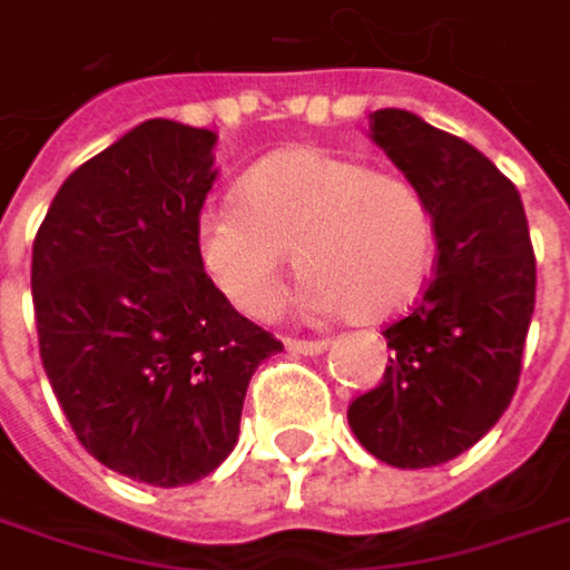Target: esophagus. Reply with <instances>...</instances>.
Here are the masks:
<instances>
[{
  "label": "esophagus",
  "mask_w": 570,
  "mask_h": 570,
  "mask_svg": "<svg viewBox=\"0 0 570 570\" xmlns=\"http://www.w3.org/2000/svg\"><path fill=\"white\" fill-rule=\"evenodd\" d=\"M326 346H330V340H286V350L289 353H303V356L323 353Z\"/></svg>",
  "instance_id": "1"
}]
</instances>
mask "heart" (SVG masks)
I'll return each mask as SVG.
<instances>
[{"label":"heart","mask_w":570,"mask_h":570,"mask_svg":"<svg viewBox=\"0 0 570 570\" xmlns=\"http://www.w3.org/2000/svg\"><path fill=\"white\" fill-rule=\"evenodd\" d=\"M286 250L309 309L376 323L429 281L435 220L402 174L323 148H286L244 174L240 200L200 214L197 261L237 313L261 320L281 303Z\"/></svg>","instance_id":"obj_1"}]
</instances>
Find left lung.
<instances>
[{"instance_id":"left-lung-1","label":"left lung","mask_w":570,"mask_h":570,"mask_svg":"<svg viewBox=\"0 0 570 570\" xmlns=\"http://www.w3.org/2000/svg\"><path fill=\"white\" fill-rule=\"evenodd\" d=\"M370 138L429 200L435 277L386 326L383 383L353 399L350 429L396 469L472 449L509 409L534 313V250L514 184L469 141L412 111L380 108Z\"/></svg>"}]
</instances>
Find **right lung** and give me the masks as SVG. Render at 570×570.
<instances>
[{"instance_id":"1","label":"right lung","mask_w":570,"mask_h":570,"mask_svg":"<svg viewBox=\"0 0 570 570\" xmlns=\"http://www.w3.org/2000/svg\"><path fill=\"white\" fill-rule=\"evenodd\" d=\"M217 135L151 118L58 187L32 244L39 353L78 442L174 489L237 445L254 370L284 350L197 261Z\"/></svg>"}]
</instances>
